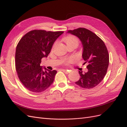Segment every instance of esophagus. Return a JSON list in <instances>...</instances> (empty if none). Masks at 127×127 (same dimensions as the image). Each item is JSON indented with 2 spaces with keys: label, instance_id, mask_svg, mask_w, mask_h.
Wrapping results in <instances>:
<instances>
[{
  "label": "esophagus",
  "instance_id": "34e87169",
  "mask_svg": "<svg viewBox=\"0 0 127 127\" xmlns=\"http://www.w3.org/2000/svg\"><path fill=\"white\" fill-rule=\"evenodd\" d=\"M61 70L65 73H68V72H69V71H70L69 70H67V69H62Z\"/></svg>",
  "mask_w": 127,
  "mask_h": 127
}]
</instances>
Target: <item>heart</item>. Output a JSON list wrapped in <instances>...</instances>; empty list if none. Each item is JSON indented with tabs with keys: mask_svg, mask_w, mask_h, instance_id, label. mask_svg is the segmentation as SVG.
<instances>
[{
	"mask_svg": "<svg viewBox=\"0 0 127 127\" xmlns=\"http://www.w3.org/2000/svg\"><path fill=\"white\" fill-rule=\"evenodd\" d=\"M64 41L66 43L67 46H69L74 43H78V39L74 35H68L65 36L64 38ZM75 57H70L68 58L64 59V63L65 64L68 65L71 63H72L74 61H75Z\"/></svg>",
	"mask_w": 127,
	"mask_h": 127,
	"instance_id": "1",
	"label": "heart"
}]
</instances>
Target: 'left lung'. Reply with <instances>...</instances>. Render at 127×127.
Listing matches in <instances>:
<instances>
[{"mask_svg":"<svg viewBox=\"0 0 127 127\" xmlns=\"http://www.w3.org/2000/svg\"><path fill=\"white\" fill-rule=\"evenodd\" d=\"M68 33L77 36L83 47V58L88 63V71H79L80 77L75 83L84 88L91 89L96 86L104 77L109 64V55L103 40L96 34L85 28L68 30Z\"/></svg>","mask_w":127,"mask_h":127,"instance_id":"1","label":"left lung"}]
</instances>
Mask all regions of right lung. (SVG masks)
<instances>
[{"mask_svg":"<svg viewBox=\"0 0 127 127\" xmlns=\"http://www.w3.org/2000/svg\"><path fill=\"white\" fill-rule=\"evenodd\" d=\"M64 31L34 30L25 34L17 44L15 68L21 82L34 93L43 92L51 86L56 70H42L41 59L47 57L55 41Z\"/></svg>","mask_w":127,"mask_h":127,"instance_id":"1","label":"right lung"}]
</instances>
